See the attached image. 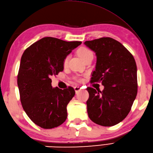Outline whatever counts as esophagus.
<instances>
[{
	"label": "esophagus",
	"mask_w": 153,
	"mask_h": 153,
	"mask_svg": "<svg viewBox=\"0 0 153 153\" xmlns=\"http://www.w3.org/2000/svg\"><path fill=\"white\" fill-rule=\"evenodd\" d=\"M81 89H82V87H81L80 86H76V87H74V90H75V91H76V93H77V91H80Z\"/></svg>",
	"instance_id": "1"
}]
</instances>
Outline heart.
<instances>
[{
    "instance_id": "obj_1",
    "label": "heart",
    "mask_w": 153,
    "mask_h": 153,
    "mask_svg": "<svg viewBox=\"0 0 153 153\" xmlns=\"http://www.w3.org/2000/svg\"><path fill=\"white\" fill-rule=\"evenodd\" d=\"M77 54H78L79 56L83 60L85 58L89 56V55L93 54V53L91 51L88 49V48H85V47H82V48H80L78 51H77ZM68 59V57H66L64 59V64H66L67 63Z\"/></svg>"
}]
</instances>
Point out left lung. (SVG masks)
Here are the masks:
<instances>
[{
  "instance_id": "obj_1",
  "label": "left lung",
  "mask_w": 153,
  "mask_h": 153,
  "mask_svg": "<svg viewBox=\"0 0 153 153\" xmlns=\"http://www.w3.org/2000/svg\"><path fill=\"white\" fill-rule=\"evenodd\" d=\"M95 53L97 62L91 82H101L102 91L87 87V114L92 121L112 126L128 116L137 93V66L134 56L120 42L102 37L84 43Z\"/></svg>"
}]
</instances>
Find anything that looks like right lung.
<instances>
[{
    "label": "right lung",
    "instance_id": "1",
    "mask_svg": "<svg viewBox=\"0 0 153 153\" xmlns=\"http://www.w3.org/2000/svg\"><path fill=\"white\" fill-rule=\"evenodd\" d=\"M81 41L67 42L44 37L23 54L18 86L24 111L35 124L44 129L60 126L67 118V105L75 95L73 87H53L50 78L64 70V60Z\"/></svg>",
    "mask_w": 153,
    "mask_h": 153
}]
</instances>
